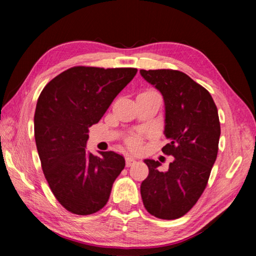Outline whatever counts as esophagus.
<instances>
[{"label":"esophagus","instance_id":"34e87169","mask_svg":"<svg viewBox=\"0 0 256 256\" xmlns=\"http://www.w3.org/2000/svg\"><path fill=\"white\" fill-rule=\"evenodd\" d=\"M125 162H126V166L130 167L136 162V159L133 158L132 156H126V157H125Z\"/></svg>","mask_w":256,"mask_h":256}]
</instances>
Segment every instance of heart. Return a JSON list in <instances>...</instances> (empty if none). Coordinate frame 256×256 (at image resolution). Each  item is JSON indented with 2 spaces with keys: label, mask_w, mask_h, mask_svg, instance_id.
<instances>
[{
  "label": "heart",
  "mask_w": 256,
  "mask_h": 256,
  "mask_svg": "<svg viewBox=\"0 0 256 256\" xmlns=\"http://www.w3.org/2000/svg\"><path fill=\"white\" fill-rule=\"evenodd\" d=\"M146 92H154V90H146ZM126 144L130 148L133 150H138L141 146L142 144V136L140 133H134L132 136H130L126 140Z\"/></svg>",
  "instance_id": "b5f03b06"
}]
</instances>
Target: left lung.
I'll return each instance as SVG.
<instances>
[{"mask_svg":"<svg viewBox=\"0 0 256 256\" xmlns=\"http://www.w3.org/2000/svg\"><path fill=\"white\" fill-rule=\"evenodd\" d=\"M162 92L164 102V136L162 149L172 156L167 172L159 162L146 159L149 175L141 184V196L150 214L172 220L192 209L206 190L218 154L220 122L210 92L177 70H140Z\"/></svg>","mask_w":256,"mask_h":256,"instance_id":"obj_1","label":"left lung"}]
</instances>
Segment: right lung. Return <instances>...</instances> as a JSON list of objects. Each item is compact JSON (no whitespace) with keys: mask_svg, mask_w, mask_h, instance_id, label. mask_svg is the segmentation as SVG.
I'll return each instance as SVG.
<instances>
[{"mask_svg":"<svg viewBox=\"0 0 256 256\" xmlns=\"http://www.w3.org/2000/svg\"><path fill=\"white\" fill-rule=\"evenodd\" d=\"M138 70L73 66L45 86L34 112V140L45 178L63 208L88 216L106 206L123 156L86 150L89 128L99 122Z\"/></svg>","mask_w":256,"mask_h":256,"instance_id":"right-lung-1","label":"right lung"}]
</instances>
